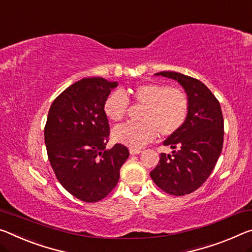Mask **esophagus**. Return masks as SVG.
<instances>
[{"label": "esophagus", "mask_w": 252, "mask_h": 252, "mask_svg": "<svg viewBox=\"0 0 252 252\" xmlns=\"http://www.w3.org/2000/svg\"><path fill=\"white\" fill-rule=\"evenodd\" d=\"M141 153L140 149H137V148H130V154L131 155H139Z\"/></svg>", "instance_id": "1"}]
</instances>
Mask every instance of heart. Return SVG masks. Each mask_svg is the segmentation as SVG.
<instances>
[{"label":"heart","instance_id":"heart-1","mask_svg":"<svg viewBox=\"0 0 252 252\" xmlns=\"http://www.w3.org/2000/svg\"><path fill=\"white\" fill-rule=\"evenodd\" d=\"M131 96L135 104L143 105L139 115L140 122H126L113 130L115 141L131 148H141L153 141L157 134L169 137L176 133L186 121L189 101L178 87L160 83H143L126 92L115 90L107 95L103 111L111 121L119 122L129 110Z\"/></svg>","mask_w":252,"mask_h":252}]
</instances>
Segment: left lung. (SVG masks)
I'll use <instances>...</instances> for the list:
<instances>
[{
  "label": "left lung",
  "mask_w": 252,
  "mask_h": 252,
  "mask_svg": "<svg viewBox=\"0 0 252 252\" xmlns=\"http://www.w3.org/2000/svg\"><path fill=\"white\" fill-rule=\"evenodd\" d=\"M155 75L177 81L189 96L185 123L163 141L173 151L161 154L150 173L159 189L183 196L201 187L213 171L222 151L224 121L218 98L201 81L175 71Z\"/></svg>",
  "instance_id": "1"
}]
</instances>
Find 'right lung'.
Here are the masks:
<instances>
[{
	"instance_id": "obj_1",
	"label": "right lung",
	"mask_w": 252,
	"mask_h": 252,
	"mask_svg": "<svg viewBox=\"0 0 252 252\" xmlns=\"http://www.w3.org/2000/svg\"><path fill=\"white\" fill-rule=\"evenodd\" d=\"M117 86L102 77L83 78L59 94L48 113L45 143L50 165L63 189L83 202L107 196L129 157L121 143L106 149L110 126L103 103Z\"/></svg>"
}]
</instances>
